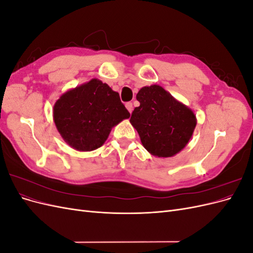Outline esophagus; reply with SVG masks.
Here are the masks:
<instances>
[{
	"instance_id": "esophagus-1",
	"label": "esophagus",
	"mask_w": 253,
	"mask_h": 253,
	"mask_svg": "<svg viewBox=\"0 0 253 253\" xmlns=\"http://www.w3.org/2000/svg\"><path fill=\"white\" fill-rule=\"evenodd\" d=\"M126 108L127 109V111H128L129 113H132V112H133V103H132V102L126 103Z\"/></svg>"
}]
</instances>
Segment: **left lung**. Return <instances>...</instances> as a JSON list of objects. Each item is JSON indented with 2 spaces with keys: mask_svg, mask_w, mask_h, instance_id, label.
I'll use <instances>...</instances> for the list:
<instances>
[{
  "mask_svg": "<svg viewBox=\"0 0 253 253\" xmlns=\"http://www.w3.org/2000/svg\"><path fill=\"white\" fill-rule=\"evenodd\" d=\"M140 105L132 113V126L150 154L172 157L186 147L197 120L194 112L157 84L143 86L136 95Z\"/></svg>",
  "mask_w": 253,
  "mask_h": 253,
  "instance_id": "obj_1",
  "label": "left lung"
}]
</instances>
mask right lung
<instances>
[{"label": "right lung", "instance_id": "add662e5", "mask_svg": "<svg viewBox=\"0 0 253 253\" xmlns=\"http://www.w3.org/2000/svg\"><path fill=\"white\" fill-rule=\"evenodd\" d=\"M129 116L117 91L97 78L65 91L52 110L61 137L80 152L100 148L112 128Z\"/></svg>", "mask_w": 253, "mask_h": 253}]
</instances>
